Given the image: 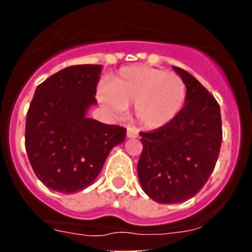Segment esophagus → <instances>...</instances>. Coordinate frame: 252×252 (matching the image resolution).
Here are the masks:
<instances>
[{
	"mask_svg": "<svg viewBox=\"0 0 252 252\" xmlns=\"http://www.w3.org/2000/svg\"><path fill=\"white\" fill-rule=\"evenodd\" d=\"M139 136V131L136 128L133 127H128L127 128V137L128 139H136Z\"/></svg>",
	"mask_w": 252,
	"mask_h": 252,
	"instance_id": "34e87169",
	"label": "esophagus"
}]
</instances>
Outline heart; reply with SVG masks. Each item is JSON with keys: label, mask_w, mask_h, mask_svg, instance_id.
Here are the masks:
<instances>
[{"label": "heart", "mask_w": 252, "mask_h": 252, "mask_svg": "<svg viewBox=\"0 0 252 252\" xmlns=\"http://www.w3.org/2000/svg\"><path fill=\"white\" fill-rule=\"evenodd\" d=\"M187 87L174 73L146 65L122 68L102 83L97 97L115 115L133 106L137 124L146 130H160L174 121L186 102Z\"/></svg>", "instance_id": "obj_1"}]
</instances>
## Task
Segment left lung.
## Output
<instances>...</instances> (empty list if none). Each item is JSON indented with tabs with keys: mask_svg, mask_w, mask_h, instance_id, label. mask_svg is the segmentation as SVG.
<instances>
[{
	"mask_svg": "<svg viewBox=\"0 0 252 252\" xmlns=\"http://www.w3.org/2000/svg\"><path fill=\"white\" fill-rule=\"evenodd\" d=\"M187 87L184 107L165 127L141 132L137 175L142 190L161 204L197 194L215 169L222 142L221 110L211 93L184 69L173 66Z\"/></svg>",
	"mask_w": 252,
	"mask_h": 252,
	"instance_id": "obj_1",
	"label": "left lung"
}]
</instances>
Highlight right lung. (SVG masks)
<instances>
[{
  "instance_id": "add662e5",
  "label": "right lung",
  "mask_w": 252,
  "mask_h": 252,
  "mask_svg": "<svg viewBox=\"0 0 252 252\" xmlns=\"http://www.w3.org/2000/svg\"><path fill=\"white\" fill-rule=\"evenodd\" d=\"M102 65L64 68L37 86L26 116L25 146L35 174L64 194L83 190L97 179L110 151L126 128L88 119L97 104Z\"/></svg>"
}]
</instances>
